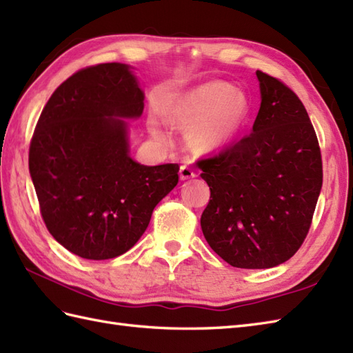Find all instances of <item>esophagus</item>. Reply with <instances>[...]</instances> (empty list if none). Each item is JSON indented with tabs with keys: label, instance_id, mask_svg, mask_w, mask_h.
<instances>
[{
	"label": "esophagus",
	"instance_id": "34e87169",
	"mask_svg": "<svg viewBox=\"0 0 353 353\" xmlns=\"http://www.w3.org/2000/svg\"><path fill=\"white\" fill-rule=\"evenodd\" d=\"M196 176V172L190 168V166H187V165H183L181 168H179V178L183 179H190V178H194Z\"/></svg>",
	"mask_w": 353,
	"mask_h": 353
}]
</instances>
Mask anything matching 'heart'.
I'll list each match as a JSON object with an SVG mask.
<instances>
[{"label":"heart","mask_w":353,"mask_h":353,"mask_svg":"<svg viewBox=\"0 0 353 353\" xmlns=\"http://www.w3.org/2000/svg\"><path fill=\"white\" fill-rule=\"evenodd\" d=\"M250 101L244 92L228 82H208L169 101L166 121L187 130V139L194 148L210 151L225 145L244 127ZM151 132L160 136L157 121L150 123Z\"/></svg>","instance_id":"b5f03b06"}]
</instances>
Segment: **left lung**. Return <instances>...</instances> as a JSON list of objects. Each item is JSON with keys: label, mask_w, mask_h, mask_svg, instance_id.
<instances>
[{"label": "left lung", "mask_w": 353, "mask_h": 353, "mask_svg": "<svg viewBox=\"0 0 353 353\" xmlns=\"http://www.w3.org/2000/svg\"><path fill=\"white\" fill-rule=\"evenodd\" d=\"M256 76L262 101L252 133L196 163L211 192L203 236L223 261L245 270L272 268L298 252L323 178L303 101L277 77Z\"/></svg>", "instance_id": "8db88e82"}]
</instances>
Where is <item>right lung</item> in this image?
I'll use <instances>...</instances> for the list:
<instances>
[{
  "mask_svg": "<svg viewBox=\"0 0 353 353\" xmlns=\"http://www.w3.org/2000/svg\"><path fill=\"white\" fill-rule=\"evenodd\" d=\"M142 112L143 92L119 63L76 72L41 110L28 156L40 212L50 235L83 259L130 250L178 184L176 163L143 166L128 156L121 118Z\"/></svg>",
  "mask_w": 353,
  "mask_h": 353,
  "instance_id": "right-lung-1",
  "label": "right lung"
}]
</instances>
